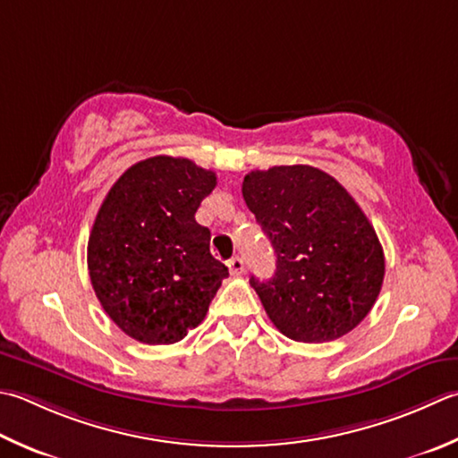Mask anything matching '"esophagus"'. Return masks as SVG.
<instances>
[{"instance_id":"obj_1","label":"esophagus","mask_w":458,"mask_h":458,"mask_svg":"<svg viewBox=\"0 0 458 458\" xmlns=\"http://www.w3.org/2000/svg\"><path fill=\"white\" fill-rule=\"evenodd\" d=\"M228 270H230L232 276H242V274H244V270H246V267H244V259L234 256V258H232L230 262H228Z\"/></svg>"}]
</instances>
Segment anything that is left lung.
Listing matches in <instances>:
<instances>
[{"label": "left lung", "instance_id": "obj_1", "mask_svg": "<svg viewBox=\"0 0 458 458\" xmlns=\"http://www.w3.org/2000/svg\"><path fill=\"white\" fill-rule=\"evenodd\" d=\"M242 194L276 252V274L250 285L285 337L349 334L381 292L385 256L371 222L334 176L308 165L252 170Z\"/></svg>", "mask_w": 458, "mask_h": 458}]
</instances>
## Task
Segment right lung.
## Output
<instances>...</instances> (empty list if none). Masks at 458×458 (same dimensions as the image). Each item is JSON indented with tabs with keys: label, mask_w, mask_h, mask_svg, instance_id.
Returning <instances> with one entry per match:
<instances>
[{
	"label": "right lung",
	"mask_w": 458,
	"mask_h": 458,
	"mask_svg": "<svg viewBox=\"0 0 458 458\" xmlns=\"http://www.w3.org/2000/svg\"><path fill=\"white\" fill-rule=\"evenodd\" d=\"M214 186L216 174L192 160L150 157L124 170L97 212L87 246L93 290L140 344L181 342L228 277L194 218Z\"/></svg>",
	"instance_id": "obj_1"
}]
</instances>
